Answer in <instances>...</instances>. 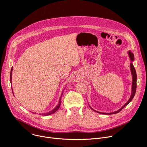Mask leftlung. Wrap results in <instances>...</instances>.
<instances>
[{
    "label": "left lung",
    "mask_w": 147,
    "mask_h": 147,
    "mask_svg": "<svg viewBox=\"0 0 147 147\" xmlns=\"http://www.w3.org/2000/svg\"><path fill=\"white\" fill-rule=\"evenodd\" d=\"M128 55H129V56L130 57V70H131V76H132V86H131V95H130V97L129 98V99L128 100V101L125 103L124 105L120 108L119 109V110L115 111V112H111V113H103V112H98V111H96L94 109H93L90 105V107L91 108V109L93 111H94L95 112H97V113H100V114H104V115H112V114H116V113H119L120 111H121L125 106H127V105L132 100V99H133L134 95H135V94H136V88H137V74H136V70H135V68L133 65V62L134 60V54L131 52V51H129L128 52ZM89 105V104H88Z\"/></svg>",
    "instance_id": "8db88e82"
}]
</instances>
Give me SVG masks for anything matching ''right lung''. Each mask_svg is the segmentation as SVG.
<instances>
[{
  "label": "right lung",
  "instance_id": "right-lung-1",
  "mask_svg": "<svg viewBox=\"0 0 147 147\" xmlns=\"http://www.w3.org/2000/svg\"><path fill=\"white\" fill-rule=\"evenodd\" d=\"M12 71H13V67H11V72H10V82H11V77H12ZM11 90H12V92H13V89H12V85H11ZM64 90H65V89L63 90V92H62V93L61 94V95H60V99H59V103H58V104L57 105V106L53 109H52L51 111H50V112H46V113H39V115H43V116H48V115H51V114H53V113H55V112H56L58 109H59V107H60V105H61V96H62V95H63V91H64ZM33 113H34V112H32Z\"/></svg>",
  "mask_w": 147,
  "mask_h": 147
}]
</instances>
